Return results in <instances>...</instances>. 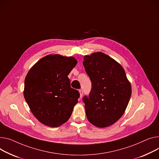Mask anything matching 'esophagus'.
Here are the masks:
<instances>
[{
  "instance_id": "esophagus-1",
  "label": "esophagus",
  "mask_w": 159,
  "mask_h": 159,
  "mask_svg": "<svg viewBox=\"0 0 159 159\" xmlns=\"http://www.w3.org/2000/svg\"><path fill=\"white\" fill-rule=\"evenodd\" d=\"M79 93H80V98H82L83 96V90L82 89H80L79 90Z\"/></svg>"
}]
</instances>
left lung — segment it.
<instances>
[{"label": "left lung", "mask_w": 159, "mask_h": 159, "mask_svg": "<svg viewBox=\"0 0 159 159\" xmlns=\"http://www.w3.org/2000/svg\"><path fill=\"white\" fill-rule=\"evenodd\" d=\"M83 65L92 84L89 97L82 98L88 120L97 127H107L125 112L131 84L121 65L102 52L84 56Z\"/></svg>", "instance_id": "8db88e82"}]
</instances>
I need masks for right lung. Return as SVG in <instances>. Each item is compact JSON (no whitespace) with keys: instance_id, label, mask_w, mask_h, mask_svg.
Instances as JSON below:
<instances>
[{"instance_id":"1","label":"right lung","mask_w":159,"mask_h":159,"mask_svg":"<svg viewBox=\"0 0 159 159\" xmlns=\"http://www.w3.org/2000/svg\"><path fill=\"white\" fill-rule=\"evenodd\" d=\"M77 63L73 57L48 55L39 60L27 74L24 98L41 123L57 127L70 118L80 94L71 88L68 75Z\"/></svg>"}]
</instances>
